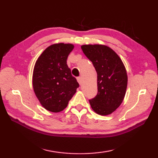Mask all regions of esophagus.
<instances>
[{"instance_id":"esophagus-1","label":"esophagus","mask_w":158,"mask_h":158,"mask_svg":"<svg viewBox=\"0 0 158 158\" xmlns=\"http://www.w3.org/2000/svg\"><path fill=\"white\" fill-rule=\"evenodd\" d=\"M77 81L79 82V85H81V83H82V79H81V77H77Z\"/></svg>"}]
</instances>
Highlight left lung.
I'll list each match as a JSON object with an SVG mask.
<instances>
[{
    "label": "left lung",
    "mask_w": 158,
    "mask_h": 158,
    "mask_svg": "<svg viewBox=\"0 0 158 158\" xmlns=\"http://www.w3.org/2000/svg\"><path fill=\"white\" fill-rule=\"evenodd\" d=\"M81 49L97 73L98 94L89 102L100 115L111 114L123 102L127 84L125 66L113 50L103 45H83Z\"/></svg>",
    "instance_id": "left-lung-1"
}]
</instances>
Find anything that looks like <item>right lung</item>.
I'll list each match as a JSON object with an SVG mask.
<instances>
[{
    "mask_svg": "<svg viewBox=\"0 0 158 158\" xmlns=\"http://www.w3.org/2000/svg\"><path fill=\"white\" fill-rule=\"evenodd\" d=\"M73 48L70 43L52 45L35 63L33 89L40 103L49 111L58 113L64 109L79 86L66 64Z\"/></svg>",
    "mask_w": 158,
    "mask_h": 158,
    "instance_id": "1",
    "label": "right lung"
}]
</instances>
